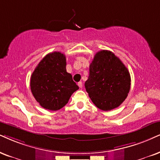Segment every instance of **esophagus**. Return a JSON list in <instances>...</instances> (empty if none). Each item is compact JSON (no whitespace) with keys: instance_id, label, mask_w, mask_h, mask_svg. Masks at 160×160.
Listing matches in <instances>:
<instances>
[{"instance_id":"esophagus-1","label":"esophagus","mask_w":160,"mask_h":160,"mask_svg":"<svg viewBox=\"0 0 160 160\" xmlns=\"http://www.w3.org/2000/svg\"><path fill=\"white\" fill-rule=\"evenodd\" d=\"M78 86L80 87V88H82V82L81 81L79 82L78 83Z\"/></svg>"}]
</instances>
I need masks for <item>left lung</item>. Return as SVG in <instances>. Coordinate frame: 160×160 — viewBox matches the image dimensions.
<instances>
[{
  "label": "left lung",
  "instance_id": "1",
  "mask_svg": "<svg viewBox=\"0 0 160 160\" xmlns=\"http://www.w3.org/2000/svg\"><path fill=\"white\" fill-rule=\"evenodd\" d=\"M86 92L95 106L102 111L112 110L122 103L131 88L128 68L113 52H97L89 66L85 82Z\"/></svg>",
  "mask_w": 160,
  "mask_h": 160
}]
</instances>
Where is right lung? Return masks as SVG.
<instances>
[{
	"mask_svg": "<svg viewBox=\"0 0 160 160\" xmlns=\"http://www.w3.org/2000/svg\"><path fill=\"white\" fill-rule=\"evenodd\" d=\"M66 66L65 54L54 52L46 54L32 73L30 80L32 93L43 108L59 110L79 88L72 74L66 72Z\"/></svg>",
	"mask_w": 160,
	"mask_h": 160,
	"instance_id": "1",
	"label": "right lung"
}]
</instances>
